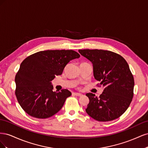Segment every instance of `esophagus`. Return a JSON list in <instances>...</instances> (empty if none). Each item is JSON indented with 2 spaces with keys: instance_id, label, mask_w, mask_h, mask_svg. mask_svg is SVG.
Segmentation results:
<instances>
[{
  "instance_id": "1",
  "label": "esophagus",
  "mask_w": 148,
  "mask_h": 148,
  "mask_svg": "<svg viewBox=\"0 0 148 148\" xmlns=\"http://www.w3.org/2000/svg\"><path fill=\"white\" fill-rule=\"evenodd\" d=\"M73 95H75V96H83V95L82 94H81V93H78V92H73V94H72Z\"/></svg>"
}]
</instances>
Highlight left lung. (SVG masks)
<instances>
[{
  "instance_id": "8db88e82",
  "label": "left lung",
  "mask_w": 148,
  "mask_h": 148,
  "mask_svg": "<svg viewBox=\"0 0 148 148\" xmlns=\"http://www.w3.org/2000/svg\"><path fill=\"white\" fill-rule=\"evenodd\" d=\"M78 52L92 62L94 77L100 82L99 86L104 88L99 97L86 94L89 99L86 113L99 122L119 118L128 108L134 95V78L127 61L109 51L83 49Z\"/></svg>"
}]
</instances>
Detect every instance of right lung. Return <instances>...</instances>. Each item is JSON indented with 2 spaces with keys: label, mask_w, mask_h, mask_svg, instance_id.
<instances>
[{
  "label": "right lung",
  "mask_w": 148,
  "mask_h": 148,
  "mask_svg": "<svg viewBox=\"0 0 148 148\" xmlns=\"http://www.w3.org/2000/svg\"><path fill=\"white\" fill-rule=\"evenodd\" d=\"M79 57L73 50H47L34 53L21 62L15 78V95L25 112L46 119L62 109L71 93L66 89L53 92L51 81L62 75L70 60Z\"/></svg>",
  "instance_id": "right-lung-1"
}]
</instances>
